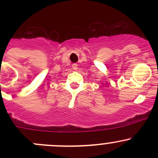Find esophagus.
I'll use <instances>...</instances> for the list:
<instances>
[{"mask_svg":"<svg viewBox=\"0 0 158 158\" xmlns=\"http://www.w3.org/2000/svg\"><path fill=\"white\" fill-rule=\"evenodd\" d=\"M77 66H78V64H76V63H73V69L76 70V69H77Z\"/></svg>","mask_w":158,"mask_h":158,"instance_id":"esophagus-1","label":"esophagus"}]
</instances>
